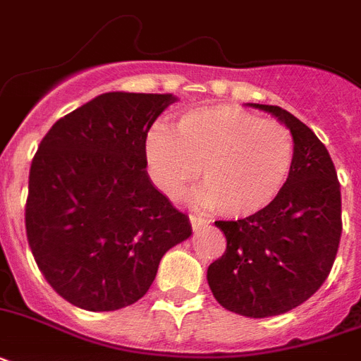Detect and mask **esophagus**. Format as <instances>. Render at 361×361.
<instances>
[{
	"label": "esophagus",
	"mask_w": 361,
	"mask_h": 361,
	"mask_svg": "<svg viewBox=\"0 0 361 361\" xmlns=\"http://www.w3.org/2000/svg\"><path fill=\"white\" fill-rule=\"evenodd\" d=\"M189 221H191V226H192V231H197L198 226H202L206 221L202 219V217H198V215H189Z\"/></svg>",
	"instance_id": "esophagus-1"
}]
</instances>
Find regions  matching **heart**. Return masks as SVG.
<instances>
[{"instance_id": "obj_1", "label": "heart", "mask_w": 361, "mask_h": 361, "mask_svg": "<svg viewBox=\"0 0 361 361\" xmlns=\"http://www.w3.org/2000/svg\"><path fill=\"white\" fill-rule=\"evenodd\" d=\"M147 174L159 191L180 198L197 180L198 200L226 217L268 208L290 178L296 146L279 121L231 104L187 110L174 123L152 125L144 140Z\"/></svg>"}]
</instances>
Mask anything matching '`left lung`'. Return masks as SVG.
<instances>
[{"instance_id": "obj_1", "label": "left lung", "mask_w": 361, "mask_h": 361, "mask_svg": "<svg viewBox=\"0 0 361 361\" xmlns=\"http://www.w3.org/2000/svg\"><path fill=\"white\" fill-rule=\"evenodd\" d=\"M290 129L296 157L279 197L245 219L215 221L226 238L208 285L232 313L264 319L302 305L328 279L341 241V189L326 146L307 125L271 104Z\"/></svg>"}]
</instances>
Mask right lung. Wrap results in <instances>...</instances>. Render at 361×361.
<instances>
[{
    "label": "right lung",
    "instance_id": "obj_1",
    "mask_svg": "<svg viewBox=\"0 0 361 361\" xmlns=\"http://www.w3.org/2000/svg\"><path fill=\"white\" fill-rule=\"evenodd\" d=\"M172 95L112 92L52 125L30 169L25 234L48 285L76 307L116 311L152 286L191 223L147 178L146 133Z\"/></svg>",
    "mask_w": 361,
    "mask_h": 361
}]
</instances>
